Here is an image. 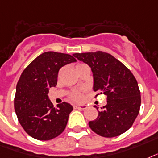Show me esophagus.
Wrapping results in <instances>:
<instances>
[{
	"label": "esophagus",
	"mask_w": 158,
	"mask_h": 158,
	"mask_svg": "<svg viewBox=\"0 0 158 158\" xmlns=\"http://www.w3.org/2000/svg\"><path fill=\"white\" fill-rule=\"evenodd\" d=\"M87 106L86 105H76L74 106V109H78V110H85L86 109Z\"/></svg>",
	"instance_id": "esophagus-1"
}]
</instances>
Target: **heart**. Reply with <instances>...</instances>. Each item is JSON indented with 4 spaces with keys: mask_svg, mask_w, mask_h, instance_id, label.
<instances>
[{
    "mask_svg": "<svg viewBox=\"0 0 158 158\" xmlns=\"http://www.w3.org/2000/svg\"><path fill=\"white\" fill-rule=\"evenodd\" d=\"M79 66V65H78ZM70 97L75 101H80L82 100V94L79 90H74L71 93Z\"/></svg>",
    "mask_w": 158,
    "mask_h": 158,
    "instance_id": "heart-1",
    "label": "heart"
}]
</instances>
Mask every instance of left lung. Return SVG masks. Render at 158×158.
Wrapping results in <instances>:
<instances>
[{"label":"left lung","mask_w":158,"mask_h":158,"mask_svg":"<svg viewBox=\"0 0 158 158\" xmlns=\"http://www.w3.org/2000/svg\"><path fill=\"white\" fill-rule=\"evenodd\" d=\"M73 56L91 69L93 90L107 96L106 106L98 111L95 120L89 122L91 130L105 138L123 134L132 127L141 106L139 85L133 73L107 52L97 51Z\"/></svg>","instance_id":"obj_1"}]
</instances>
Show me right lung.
Listing matches in <instances>:
<instances>
[{
  "label": "right lung",
  "mask_w": 158,
  "mask_h": 158,
  "mask_svg": "<svg viewBox=\"0 0 158 158\" xmlns=\"http://www.w3.org/2000/svg\"><path fill=\"white\" fill-rule=\"evenodd\" d=\"M74 62L72 55L45 52L22 73L16 85L15 110L24 131L34 139L50 140L65 129L73 107L63 102L54 108L48 94L49 88L57 85L60 68Z\"/></svg>",
  "instance_id": "obj_1"
}]
</instances>
